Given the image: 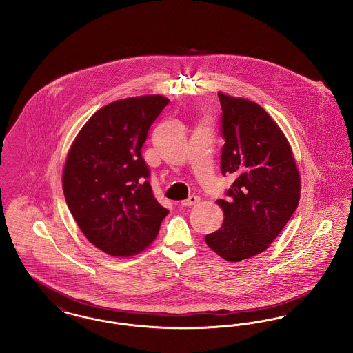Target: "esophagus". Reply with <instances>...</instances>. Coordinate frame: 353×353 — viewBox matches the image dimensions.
<instances>
[{"label":"esophagus","mask_w":353,"mask_h":353,"mask_svg":"<svg viewBox=\"0 0 353 353\" xmlns=\"http://www.w3.org/2000/svg\"><path fill=\"white\" fill-rule=\"evenodd\" d=\"M197 202H200V197L192 194V196H189L186 200L181 201V205H183V206H192V205H196Z\"/></svg>","instance_id":"esophagus-1"}]
</instances>
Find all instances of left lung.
Wrapping results in <instances>:
<instances>
[{"mask_svg":"<svg viewBox=\"0 0 353 353\" xmlns=\"http://www.w3.org/2000/svg\"><path fill=\"white\" fill-rule=\"evenodd\" d=\"M221 172L235 181L217 200L223 222L205 236L221 258L239 262L265 252L298 208L301 177L285 134L256 103L219 92Z\"/></svg>","mask_w":353,"mask_h":353,"instance_id":"obj_1","label":"left lung"}]
</instances>
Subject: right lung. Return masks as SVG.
Here are the masks:
<instances>
[{
	"label": "right lung",
	"mask_w": 353,
	"mask_h": 353,
	"mask_svg": "<svg viewBox=\"0 0 353 353\" xmlns=\"http://www.w3.org/2000/svg\"><path fill=\"white\" fill-rule=\"evenodd\" d=\"M169 99L147 95L101 107L75 137L62 176L68 210L101 252L130 256L150 246L168 209L153 196L141 148Z\"/></svg>",
	"instance_id": "add662e5"
}]
</instances>
